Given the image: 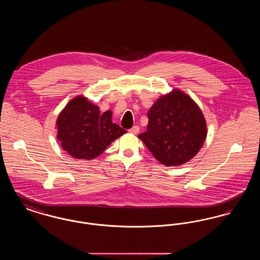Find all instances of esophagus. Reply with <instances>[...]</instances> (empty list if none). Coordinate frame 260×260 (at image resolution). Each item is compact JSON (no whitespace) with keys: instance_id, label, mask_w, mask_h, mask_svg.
<instances>
[{"instance_id":"esophagus-1","label":"esophagus","mask_w":260,"mask_h":260,"mask_svg":"<svg viewBox=\"0 0 260 260\" xmlns=\"http://www.w3.org/2000/svg\"><path fill=\"white\" fill-rule=\"evenodd\" d=\"M128 132H129L131 134L136 135V134H138V132H139V126H138V125H134Z\"/></svg>"}]
</instances>
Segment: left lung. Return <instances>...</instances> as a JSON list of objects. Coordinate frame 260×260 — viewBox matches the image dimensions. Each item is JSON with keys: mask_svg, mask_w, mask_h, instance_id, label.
Instances as JSON below:
<instances>
[{"mask_svg": "<svg viewBox=\"0 0 260 260\" xmlns=\"http://www.w3.org/2000/svg\"><path fill=\"white\" fill-rule=\"evenodd\" d=\"M148 125L138 137L155 159L168 167L183 165L197 155L207 137L204 115L194 100L178 89L150 108Z\"/></svg>", "mask_w": 260, "mask_h": 260, "instance_id": "left-lung-1", "label": "left lung"}]
</instances>
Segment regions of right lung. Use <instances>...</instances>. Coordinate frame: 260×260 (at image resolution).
I'll return each instance as SVG.
<instances>
[{
	"instance_id": "add662e5",
	"label": "right lung",
	"mask_w": 260,
	"mask_h": 260,
	"mask_svg": "<svg viewBox=\"0 0 260 260\" xmlns=\"http://www.w3.org/2000/svg\"><path fill=\"white\" fill-rule=\"evenodd\" d=\"M57 139L70 156L81 160L99 157L118 137L126 133L112 123L110 110L101 114L99 106L80 95L72 99L59 114Z\"/></svg>"
}]
</instances>
